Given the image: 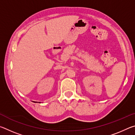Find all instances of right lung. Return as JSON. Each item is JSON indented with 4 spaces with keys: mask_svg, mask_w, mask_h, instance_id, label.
<instances>
[{
    "mask_svg": "<svg viewBox=\"0 0 135 135\" xmlns=\"http://www.w3.org/2000/svg\"><path fill=\"white\" fill-rule=\"evenodd\" d=\"M39 103H40V102H39Z\"/></svg>",
    "mask_w": 135,
    "mask_h": 135,
    "instance_id": "obj_1",
    "label": "right lung"
}]
</instances>
